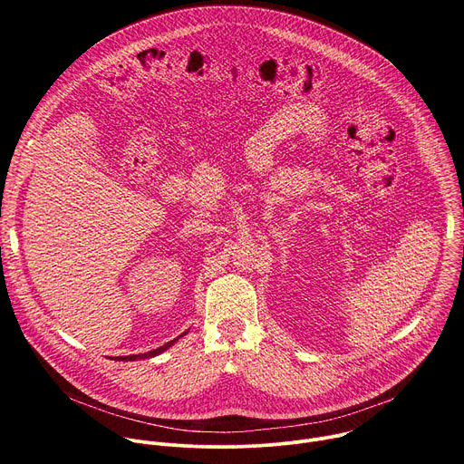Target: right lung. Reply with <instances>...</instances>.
Listing matches in <instances>:
<instances>
[{"instance_id": "add662e5", "label": "right lung", "mask_w": 464, "mask_h": 464, "mask_svg": "<svg viewBox=\"0 0 464 464\" xmlns=\"http://www.w3.org/2000/svg\"><path fill=\"white\" fill-rule=\"evenodd\" d=\"M188 333V330H185V333L181 334V336H185ZM181 336H178L176 340H172V342H169V343H165L163 347H158V349H154V351H149V353H145V354H131V356H115L113 360L115 362H136V360H147V358H154V356H158V354H161V353H165L169 347H172Z\"/></svg>"}]
</instances>
